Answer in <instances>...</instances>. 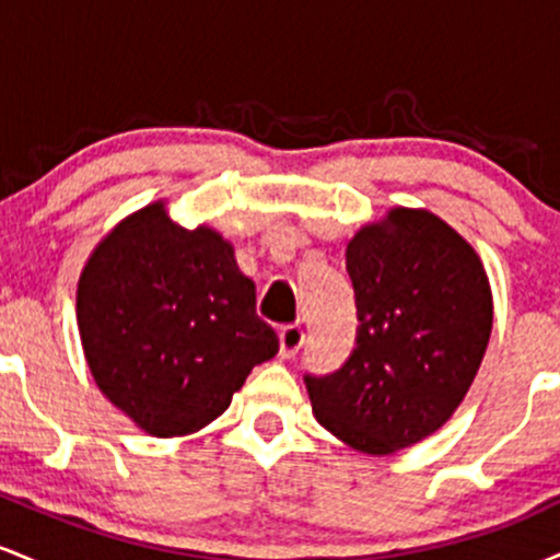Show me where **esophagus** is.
I'll return each instance as SVG.
<instances>
[{
	"label": "esophagus",
	"instance_id": "34e87169",
	"mask_svg": "<svg viewBox=\"0 0 560 560\" xmlns=\"http://www.w3.org/2000/svg\"><path fill=\"white\" fill-rule=\"evenodd\" d=\"M302 342H305V331L300 324H287L279 329V352L281 358H294L300 352Z\"/></svg>",
	"mask_w": 560,
	"mask_h": 560
}]
</instances>
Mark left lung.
Segmentation results:
<instances>
[{
    "instance_id": "8db88e82",
    "label": "left lung",
    "mask_w": 560,
    "mask_h": 560,
    "mask_svg": "<svg viewBox=\"0 0 560 560\" xmlns=\"http://www.w3.org/2000/svg\"><path fill=\"white\" fill-rule=\"evenodd\" d=\"M358 345L339 371L305 376L313 416L352 450L392 455L464 402L492 331L485 262L450 223L392 208L347 244Z\"/></svg>"
}]
</instances>
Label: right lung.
I'll use <instances>...</instances> for the list:
<instances>
[{
  "label": "right lung",
  "mask_w": 560,
  "mask_h": 560,
  "mask_svg": "<svg viewBox=\"0 0 560 560\" xmlns=\"http://www.w3.org/2000/svg\"><path fill=\"white\" fill-rule=\"evenodd\" d=\"M75 320L96 387L152 436L215 421L279 352L234 244L150 202L102 236L79 276Z\"/></svg>",
  "instance_id": "add662e5"
}]
</instances>
